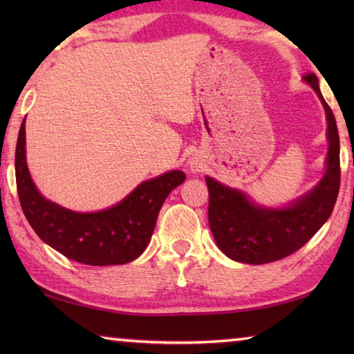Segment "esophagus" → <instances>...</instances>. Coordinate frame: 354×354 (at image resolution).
<instances>
[{"mask_svg":"<svg viewBox=\"0 0 354 354\" xmlns=\"http://www.w3.org/2000/svg\"><path fill=\"white\" fill-rule=\"evenodd\" d=\"M192 170H195V171H198V165H196V164H192Z\"/></svg>","mask_w":354,"mask_h":354,"instance_id":"obj_1","label":"esophagus"}]
</instances>
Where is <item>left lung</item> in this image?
I'll return each instance as SVG.
<instances>
[{
    "mask_svg": "<svg viewBox=\"0 0 354 354\" xmlns=\"http://www.w3.org/2000/svg\"><path fill=\"white\" fill-rule=\"evenodd\" d=\"M322 100L328 120L326 173L319 185L284 209H266L251 203L242 192L206 178L209 226L218 248L237 262L268 263L295 253L331 215L340 187V145L337 124L314 73L304 76Z\"/></svg>",
    "mask_w": 354,
    "mask_h": 354,
    "instance_id": "8db88e82",
    "label": "left lung"
}]
</instances>
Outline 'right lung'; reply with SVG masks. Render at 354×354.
I'll use <instances>...</instances> for the list:
<instances>
[{
    "mask_svg": "<svg viewBox=\"0 0 354 354\" xmlns=\"http://www.w3.org/2000/svg\"><path fill=\"white\" fill-rule=\"evenodd\" d=\"M23 120L15 148V179L20 205L41 241L68 259L87 266H118L139 257L153 236L164 201L185 175L173 170L136 187L117 206L81 214L64 209L39 194L26 165Z\"/></svg>",
    "mask_w": 354,
    "mask_h": 354,
    "instance_id": "1",
    "label": "right lung"
}]
</instances>
